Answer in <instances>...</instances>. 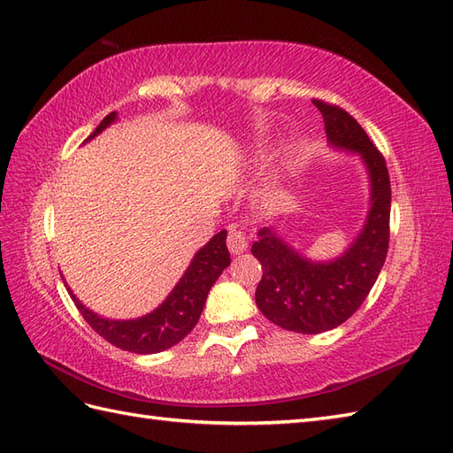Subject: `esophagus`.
I'll return each mask as SVG.
<instances>
[{
  "label": "esophagus",
  "mask_w": 453,
  "mask_h": 453,
  "mask_svg": "<svg viewBox=\"0 0 453 453\" xmlns=\"http://www.w3.org/2000/svg\"><path fill=\"white\" fill-rule=\"evenodd\" d=\"M226 244H228L230 254H236L238 256V254L246 252L248 236H246V233L240 226H230L228 236H226Z\"/></svg>",
  "instance_id": "1"
}]
</instances>
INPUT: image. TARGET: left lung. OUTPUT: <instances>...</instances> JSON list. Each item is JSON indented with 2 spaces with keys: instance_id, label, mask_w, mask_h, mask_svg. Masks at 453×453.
<instances>
[{
  "instance_id": "obj_1",
  "label": "left lung",
  "mask_w": 453,
  "mask_h": 453,
  "mask_svg": "<svg viewBox=\"0 0 453 453\" xmlns=\"http://www.w3.org/2000/svg\"><path fill=\"white\" fill-rule=\"evenodd\" d=\"M331 145L355 150L370 174L366 225L345 254L310 261L287 246L273 228H261L252 254L264 269L256 304L275 326L296 334H321L343 324L365 303L388 256L391 184L386 158L357 119L343 108L314 98Z\"/></svg>"
}]
</instances>
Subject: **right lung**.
Here are the masks:
<instances>
[{
	"label": "right lung",
	"instance_id": "obj_1",
	"mask_svg": "<svg viewBox=\"0 0 453 453\" xmlns=\"http://www.w3.org/2000/svg\"><path fill=\"white\" fill-rule=\"evenodd\" d=\"M114 119L116 112H110L90 137L98 135ZM228 265L230 254L226 248V230H220L194 256L184 277L178 280V285L165 303L150 314L137 319L119 321L100 318L79 303L72 290H67L87 324L108 343L122 350H129V353L153 355L180 343L196 327L211 287Z\"/></svg>",
	"mask_w": 453,
	"mask_h": 453
}]
</instances>
